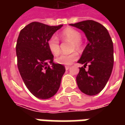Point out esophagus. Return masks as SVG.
<instances>
[{
  "label": "esophagus",
  "mask_w": 125,
  "mask_h": 125,
  "mask_svg": "<svg viewBox=\"0 0 125 125\" xmlns=\"http://www.w3.org/2000/svg\"><path fill=\"white\" fill-rule=\"evenodd\" d=\"M70 68V66H65V70H68Z\"/></svg>",
  "instance_id": "34e87169"
}]
</instances>
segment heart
<instances>
[{
  "instance_id": "1",
  "label": "heart",
  "mask_w": 125,
  "mask_h": 125,
  "mask_svg": "<svg viewBox=\"0 0 125 125\" xmlns=\"http://www.w3.org/2000/svg\"><path fill=\"white\" fill-rule=\"evenodd\" d=\"M60 37L62 40H67L73 43L72 49L76 51L81 50V34L78 31L72 28H67L63 30ZM48 48L50 52L55 56L60 54V49L59 40L56 36H51L47 42ZM78 54L76 53H72L71 54H62L55 59V61L61 65H71L73 62L78 59Z\"/></svg>"
}]
</instances>
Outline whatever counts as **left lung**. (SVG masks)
Segmentation results:
<instances>
[{
    "label": "left lung",
    "instance_id": "left-lung-1",
    "mask_svg": "<svg viewBox=\"0 0 125 125\" xmlns=\"http://www.w3.org/2000/svg\"><path fill=\"white\" fill-rule=\"evenodd\" d=\"M70 26L83 32L88 40L78 62L83 64L76 76L80 90L88 95L99 93L106 85L113 67V45L107 29L98 22L86 20ZM89 65V70L84 68Z\"/></svg>",
    "mask_w": 125,
    "mask_h": 125
}]
</instances>
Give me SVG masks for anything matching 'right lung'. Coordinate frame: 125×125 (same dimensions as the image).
Returning <instances> with one entry per match:
<instances>
[{"label": "right lung", "instance_id": "1", "mask_svg": "<svg viewBox=\"0 0 125 125\" xmlns=\"http://www.w3.org/2000/svg\"><path fill=\"white\" fill-rule=\"evenodd\" d=\"M62 25L32 22L20 31L16 46L17 66L24 83L34 96L51 98L58 92L65 67L53 62L47 42Z\"/></svg>", "mask_w": 125, "mask_h": 125}]
</instances>
